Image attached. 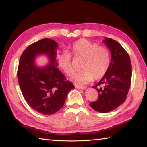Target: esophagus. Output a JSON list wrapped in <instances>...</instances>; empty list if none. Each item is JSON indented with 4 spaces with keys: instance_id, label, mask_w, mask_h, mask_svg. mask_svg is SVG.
I'll return each instance as SVG.
<instances>
[{
    "instance_id": "1",
    "label": "esophagus",
    "mask_w": 147,
    "mask_h": 147,
    "mask_svg": "<svg viewBox=\"0 0 147 147\" xmlns=\"http://www.w3.org/2000/svg\"><path fill=\"white\" fill-rule=\"evenodd\" d=\"M74 87H75V88L79 89H86V87L80 86H78V85H74Z\"/></svg>"
}]
</instances>
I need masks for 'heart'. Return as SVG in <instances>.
Listing matches in <instances>:
<instances>
[{
	"label": "heart",
	"instance_id": "b5f03b06",
	"mask_svg": "<svg viewBox=\"0 0 147 147\" xmlns=\"http://www.w3.org/2000/svg\"><path fill=\"white\" fill-rule=\"evenodd\" d=\"M71 54L77 58H83L80 72L74 74L71 80L77 85H84L93 79L98 80L105 75L110 65V54L106 47L96 43L80 39L74 42L71 47ZM67 51L58 56L59 66L67 76L74 73L72 55Z\"/></svg>",
	"mask_w": 147,
	"mask_h": 147
}]
</instances>
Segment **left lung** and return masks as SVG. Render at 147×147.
<instances>
[{"label":"left lung","mask_w":147,"mask_h":147,"mask_svg":"<svg viewBox=\"0 0 147 147\" xmlns=\"http://www.w3.org/2000/svg\"><path fill=\"white\" fill-rule=\"evenodd\" d=\"M104 43L111 54L110 65L96 86L98 98L89 104L92 108L100 113L109 112L125 101L131 79V65L128 54L117 41L106 38Z\"/></svg>","instance_id":"1"}]
</instances>
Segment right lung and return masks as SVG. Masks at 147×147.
I'll list each match as a JSON object with an SVG mask.
<instances>
[{"instance_id":"obj_1","label":"right lung","mask_w":147,"mask_h":147,"mask_svg":"<svg viewBox=\"0 0 147 147\" xmlns=\"http://www.w3.org/2000/svg\"><path fill=\"white\" fill-rule=\"evenodd\" d=\"M58 48L55 41L43 39L30 45L19 59L17 78L22 94L32 109L43 115L59 110L69 92L74 88L57 67ZM39 54H46L49 58V64L42 68L34 63Z\"/></svg>"}]
</instances>
